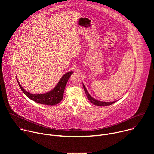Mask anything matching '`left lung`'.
Listing matches in <instances>:
<instances>
[{
  "label": "left lung",
  "mask_w": 154,
  "mask_h": 154,
  "mask_svg": "<svg viewBox=\"0 0 154 154\" xmlns=\"http://www.w3.org/2000/svg\"><path fill=\"white\" fill-rule=\"evenodd\" d=\"M83 89L85 90V92L86 93V95L87 96V98L88 99L91 103H92L93 104L95 105H97V106H107V105H110L114 103H115L117 100L116 101H113V102H102V101H99V100H97L95 99H94L93 97L91 96V95L88 93L87 90H86V87L85 86L84 84L83 83Z\"/></svg>",
  "instance_id": "obj_1"
}]
</instances>
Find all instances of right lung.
Here are the masks:
<instances>
[{
    "label": "right lung",
    "mask_w": 154,
    "mask_h": 154,
    "mask_svg": "<svg viewBox=\"0 0 154 154\" xmlns=\"http://www.w3.org/2000/svg\"><path fill=\"white\" fill-rule=\"evenodd\" d=\"M72 73V71L66 73L61 78V79L53 90H52L49 92L39 94H33L27 92L21 86L17 78L16 79L20 88L29 99L38 103L48 105H54L60 102L63 99L65 86L66 85V83Z\"/></svg>",
    "instance_id": "add662e5"
}]
</instances>
